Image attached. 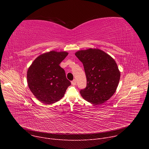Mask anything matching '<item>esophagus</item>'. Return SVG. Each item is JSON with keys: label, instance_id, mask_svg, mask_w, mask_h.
<instances>
[{"label": "esophagus", "instance_id": "obj_1", "mask_svg": "<svg viewBox=\"0 0 149 149\" xmlns=\"http://www.w3.org/2000/svg\"><path fill=\"white\" fill-rule=\"evenodd\" d=\"M71 84L72 85V86H75V85H76V80L74 79L73 81H71Z\"/></svg>", "mask_w": 149, "mask_h": 149}]
</instances>
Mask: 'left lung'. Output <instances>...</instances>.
Here are the masks:
<instances>
[{
  "label": "left lung",
  "mask_w": 149,
  "mask_h": 149,
  "mask_svg": "<svg viewBox=\"0 0 149 149\" xmlns=\"http://www.w3.org/2000/svg\"><path fill=\"white\" fill-rule=\"evenodd\" d=\"M75 55L82 62L87 78V87L80 91L82 97L95 105L107 101L115 93L120 79L115 60L98 48L79 50Z\"/></svg>",
  "instance_id": "1"
}]
</instances>
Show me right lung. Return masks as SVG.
<instances>
[{
  "label": "right lung",
  "instance_id": "right-lung-1",
  "mask_svg": "<svg viewBox=\"0 0 149 149\" xmlns=\"http://www.w3.org/2000/svg\"><path fill=\"white\" fill-rule=\"evenodd\" d=\"M68 52L51 51L39 55L27 71L28 87L35 98L44 104H53L64 95L71 82L59 63Z\"/></svg>",
  "mask_w": 149,
  "mask_h": 149
}]
</instances>
